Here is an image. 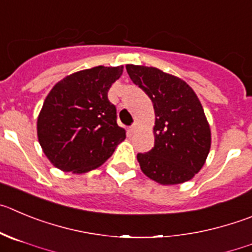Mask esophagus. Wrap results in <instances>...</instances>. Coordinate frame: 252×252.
<instances>
[{
    "label": "esophagus",
    "instance_id": "1",
    "mask_svg": "<svg viewBox=\"0 0 252 252\" xmlns=\"http://www.w3.org/2000/svg\"><path fill=\"white\" fill-rule=\"evenodd\" d=\"M137 126H138L137 123H134L133 126H129V133H130V134H133L134 131H135V129H137Z\"/></svg>",
    "mask_w": 252,
    "mask_h": 252
}]
</instances>
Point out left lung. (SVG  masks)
<instances>
[{"label": "left lung", "mask_w": 252, "mask_h": 252, "mask_svg": "<svg viewBox=\"0 0 252 252\" xmlns=\"http://www.w3.org/2000/svg\"><path fill=\"white\" fill-rule=\"evenodd\" d=\"M126 68L154 105V148L137 155L142 171L161 185L192 179L205 164L211 145L210 126L197 95L187 82L158 68Z\"/></svg>", "instance_id": "left-lung-1"}]
</instances>
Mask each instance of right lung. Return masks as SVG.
<instances>
[{
  "mask_svg": "<svg viewBox=\"0 0 252 252\" xmlns=\"http://www.w3.org/2000/svg\"><path fill=\"white\" fill-rule=\"evenodd\" d=\"M123 65L79 70L56 83L37 119L42 150L56 168L73 174L97 169L126 139L108 91Z\"/></svg>",
  "mask_w": 252,
  "mask_h": 252,
  "instance_id": "add662e5",
  "label": "right lung"
}]
</instances>
